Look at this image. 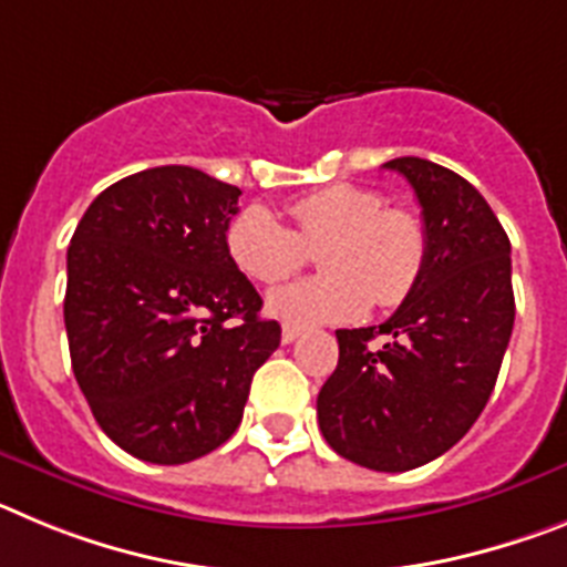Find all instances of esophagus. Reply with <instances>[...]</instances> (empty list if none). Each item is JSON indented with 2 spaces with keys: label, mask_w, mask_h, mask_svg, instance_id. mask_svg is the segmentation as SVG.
Returning a JSON list of instances; mask_svg holds the SVG:
<instances>
[{
  "label": "esophagus",
  "mask_w": 567,
  "mask_h": 567,
  "mask_svg": "<svg viewBox=\"0 0 567 567\" xmlns=\"http://www.w3.org/2000/svg\"><path fill=\"white\" fill-rule=\"evenodd\" d=\"M298 338H300V329L295 327H284V332H280V340H284V343H295Z\"/></svg>",
  "instance_id": "esophagus-1"
}]
</instances>
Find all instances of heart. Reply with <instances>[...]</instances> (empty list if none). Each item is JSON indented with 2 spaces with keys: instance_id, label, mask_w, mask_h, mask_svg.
<instances>
[{
  "instance_id": "1",
  "label": "heart",
  "mask_w": 567,
  "mask_h": 567,
  "mask_svg": "<svg viewBox=\"0 0 567 567\" xmlns=\"http://www.w3.org/2000/svg\"><path fill=\"white\" fill-rule=\"evenodd\" d=\"M295 229L267 207H247L227 227L235 267L258 284H278L318 252L323 275L269 292L267 312L287 327L346 323L369 309L400 307L423 278L429 233L417 213L385 207L374 189L332 184L292 204Z\"/></svg>"
}]
</instances>
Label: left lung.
<instances>
[{"instance_id": "8db88e82", "label": "left lung", "mask_w": 567, "mask_h": 567, "mask_svg": "<svg viewBox=\"0 0 567 567\" xmlns=\"http://www.w3.org/2000/svg\"><path fill=\"white\" fill-rule=\"evenodd\" d=\"M412 184L429 233L414 292L380 327L338 329L318 423L340 457L372 471L432 463L468 432L514 329L511 240L463 175L425 158L385 162ZM383 333L386 343H368Z\"/></svg>"}]
</instances>
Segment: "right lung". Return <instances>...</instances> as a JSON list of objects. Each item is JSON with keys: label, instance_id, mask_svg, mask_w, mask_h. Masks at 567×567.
<instances>
[{"label": "right lung", "instance_id": "right-lung-1", "mask_svg": "<svg viewBox=\"0 0 567 567\" xmlns=\"http://www.w3.org/2000/svg\"><path fill=\"white\" fill-rule=\"evenodd\" d=\"M238 195L195 167L144 169L104 189L70 238L73 374L102 432L144 463L227 443L280 343L227 252Z\"/></svg>", "mask_w": 567, "mask_h": 567}]
</instances>
